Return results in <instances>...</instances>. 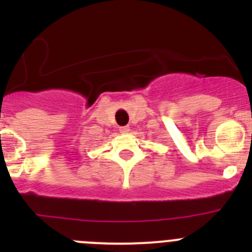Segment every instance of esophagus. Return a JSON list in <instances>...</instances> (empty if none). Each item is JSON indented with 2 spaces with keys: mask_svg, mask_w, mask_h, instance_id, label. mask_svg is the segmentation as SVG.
<instances>
[{
  "mask_svg": "<svg viewBox=\"0 0 252 252\" xmlns=\"http://www.w3.org/2000/svg\"><path fill=\"white\" fill-rule=\"evenodd\" d=\"M119 130H120V132H121V133H127L128 131H130V127H128V126H121Z\"/></svg>",
  "mask_w": 252,
  "mask_h": 252,
  "instance_id": "obj_1",
  "label": "esophagus"
}]
</instances>
